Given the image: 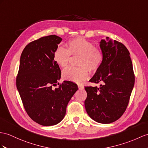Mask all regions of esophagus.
<instances>
[{
	"mask_svg": "<svg viewBox=\"0 0 148 148\" xmlns=\"http://www.w3.org/2000/svg\"><path fill=\"white\" fill-rule=\"evenodd\" d=\"M78 89L79 90H83V89L84 88V86L82 85H78Z\"/></svg>",
	"mask_w": 148,
	"mask_h": 148,
	"instance_id": "obj_1",
	"label": "esophagus"
}]
</instances>
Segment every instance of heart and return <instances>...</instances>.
I'll return each mask as SVG.
<instances>
[{
    "label": "heart",
    "mask_w": 148,
    "mask_h": 148,
    "mask_svg": "<svg viewBox=\"0 0 148 148\" xmlns=\"http://www.w3.org/2000/svg\"><path fill=\"white\" fill-rule=\"evenodd\" d=\"M67 49L58 47L54 54V60L58 65L66 68L71 60V56H78V68H68L63 72L65 80L77 84L84 82L88 76V70L96 72L103 62V53L98 47L85 38L78 37L72 39L66 43Z\"/></svg>",
    "instance_id": "1"
}]
</instances>
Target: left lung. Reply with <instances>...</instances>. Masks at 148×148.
I'll list each match as a JSON object with an SVG mask.
<instances>
[{
  "mask_svg": "<svg viewBox=\"0 0 148 148\" xmlns=\"http://www.w3.org/2000/svg\"><path fill=\"white\" fill-rule=\"evenodd\" d=\"M100 48L103 53L101 67L90 80L97 86H85L86 112L93 120L110 124L119 119L126 110L134 85L132 63L127 48L109 37L102 39Z\"/></svg>",
  "mask_w": 148,
  "mask_h": 148,
  "instance_id": "8db88e82",
  "label": "left lung"
}]
</instances>
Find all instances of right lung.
I'll return each mask as SVG.
<instances>
[{
	"label": "right lung",
	"instance_id": "1",
	"mask_svg": "<svg viewBox=\"0 0 148 148\" xmlns=\"http://www.w3.org/2000/svg\"><path fill=\"white\" fill-rule=\"evenodd\" d=\"M62 41L56 35L41 37L26 45L20 58L17 88L28 116L44 126L63 120L68 103L78 90L77 85L70 81L52 88L60 84L61 70L54 54Z\"/></svg>",
	"mask_w": 148,
	"mask_h": 148
}]
</instances>
